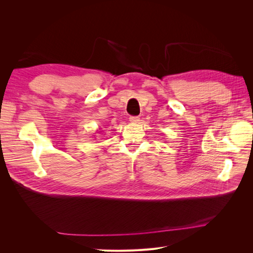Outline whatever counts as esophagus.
Listing matches in <instances>:
<instances>
[{
	"mask_svg": "<svg viewBox=\"0 0 253 253\" xmlns=\"http://www.w3.org/2000/svg\"><path fill=\"white\" fill-rule=\"evenodd\" d=\"M128 119H129V121L132 122V124H137V122L139 121V117L138 116H131Z\"/></svg>",
	"mask_w": 253,
	"mask_h": 253,
	"instance_id": "esophagus-1",
	"label": "esophagus"
}]
</instances>
